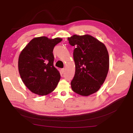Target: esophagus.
<instances>
[{
	"instance_id": "esophagus-1",
	"label": "esophagus",
	"mask_w": 133,
	"mask_h": 133,
	"mask_svg": "<svg viewBox=\"0 0 133 133\" xmlns=\"http://www.w3.org/2000/svg\"><path fill=\"white\" fill-rule=\"evenodd\" d=\"M61 71L62 72V73H64L65 72V69H61Z\"/></svg>"
}]
</instances>
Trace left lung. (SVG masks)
<instances>
[{
  "label": "left lung",
  "instance_id": "1",
  "mask_svg": "<svg viewBox=\"0 0 133 133\" xmlns=\"http://www.w3.org/2000/svg\"><path fill=\"white\" fill-rule=\"evenodd\" d=\"M75 46L73 58L76 70L71 87L73 91L88 96L97 91L104 83L109 69V56L104 43L89 35L68 37Z\"/></svg>",
  "mask_w": 133,
  "mask_h": 133
}]
</instances>
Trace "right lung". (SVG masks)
<instances>
[{"label": "right lung", "mask_w": 133, "mask_h": 133, "mask_svg": "<svg viewBox=\"0 0 133 133\" xmlns=\"http://www.w3.org/2000/svg\"><path fill=\"white\" fill-rule=\"evenodd\" d=\"M62 39L35 37L22 50L18 60L19 72L24 85L40 96L50 94L56 89L60 75L53 66V49Z\"/></svg>", "instance_id": "add662e5"}]
</instances>
